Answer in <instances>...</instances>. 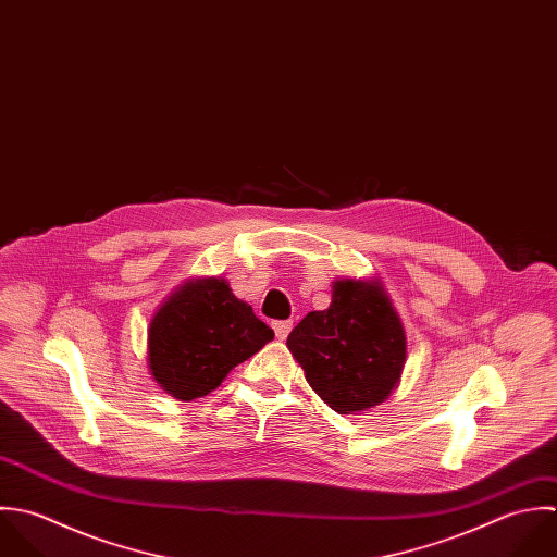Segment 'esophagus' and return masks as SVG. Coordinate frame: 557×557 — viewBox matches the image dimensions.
I'll use <instances>...</instances> for the list:
<instances>
[{
    "label": "esophagus",
    "mask_w": 557,
    "mask_h": 557,
    "mask_svg": "<svg viewBox=\"0 0 557 557\" xmlns=\"http://www.w3.org/2000/svg\"><path fill=\"white\" fill-rule=\"evenodd\" d=\"M272 329H274V335L276 339H287L289 331H292V322L289 320H281V322H272Z\"/></svg>",
    "instance_id": "esophagus-1"
}]
</instances>
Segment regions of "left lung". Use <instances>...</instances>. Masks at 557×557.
<instances>
[{
  "mask_svg": "<svg viewBox=\"0 0 557 557\" xmlns=\"http://www.w3.org/2000/svg\"><path fill=\"white\" fill-rule=\"evenodd\" d=\"M311 388L339 414L388 399L406 366L404 324L377 278H337L326 311H311L287 337Z\"/></svg>",
  "mask_w": 557,
  "mask_h": 557,
  "instance_id": "1",
  "label": "left lung"
}]
</instances>
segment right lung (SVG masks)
<instances>
[{
    "label": "right lung",
    "mask_w": 557,
    "mask_h": 557,
    "mask_svg": "<svg viewBox=\"0 0 557 557\" xmlns=\"http://www.w3.org/2000/svg\"><path fill=\"white\" fill-rule=\"evenodd\" d=\"M272 339L274 331L222 276H198L180 285L151 318L147 366L162 391L189 401L218 388Z\"/></svg>",
    "instance_id": "right-lung-1"
}]
</instances>
